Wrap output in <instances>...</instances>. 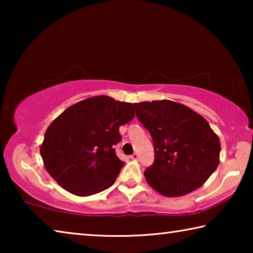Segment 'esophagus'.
<instances>
[{"instance_id":"1","label":"esophagus","mask_w":253,"mask_h":253,"mask_svg":"<svg viewBox=\"0 0 253 253\" xmlns=\"http://www.w3.org/2000/svg\"><path fill=\"white\" fill-rule=\"evenodd\" d=\"M138 157H139V155L137 153H134V154H132V155H130V158H131V160H134V161L138 160Z\"/></svg>"}]
</instances>
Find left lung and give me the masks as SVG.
Returning <instances> with one entry per match:
<instances>
[{"label":"left lung","mask_w":253,"mask_h":253,"mask_svg":"<svg viewBox=\"0 0 253 253\" xmlns=\"http://www.w3.org/2000/svg\"><path fill=\"white\" fill-rule=\"evenodd\" d=\"M134 106L137 118L153 138L155 161L144 172L149 185L169 198L202 186L220 163V139L209 123L172 100Z\"/></svg>","instance_id":"obj_1"}]
</instances>
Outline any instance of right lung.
I'll return each instance as SVG.
<instances>
[{
    "label": "right lung",
    "mask_w": 253,
    "mask_h": 253,
    "mask_svg": "<svg viewBox=\"0 0 253 253\" xmlns=\"http://www.w3.org/2000/svg\"><path fill=\"white\" fill-rule=\"evenodd\" d=\"M135 116L130 102L97 96L70 106L50 124L40 147L44 168L60 186L78 196L110 187L124 166L115 146L119 127Z\"/></svg>",
    "instance_id": "right-lung-1"
}]
</instances>
